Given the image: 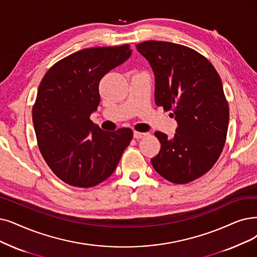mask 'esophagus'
I'll return each instance as SVG.
<instances>
[{
    "label": "esophagus",
    "mask_w": 257,
    "mask_h": 257,
    "mask_svg": "<svg viewBox=\"0 0 257 257\" xmlns=\"http://www.w3.org/2000/svg\"><path fill=\"white\" fill-rule=\"evenodd\" d=\"M146 136H148V133H142V132H137V131L134 132V138L135 139H141V138L146 137Z\"/></svg>",
    "instance_id": "obj_1"
}]
</instances>
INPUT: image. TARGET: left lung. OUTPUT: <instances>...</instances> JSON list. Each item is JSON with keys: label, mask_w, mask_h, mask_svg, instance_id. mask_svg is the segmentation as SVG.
<instances>
[{"label": "left lung", "mask_w": 257, "mask_h": 257, "mask_svg": "<svg viewBox=\"0 0 257 257\" xmlns=\"http://www.w3.org/2000/svg\"><path fill=\"white\" fill-rule=\"evenodd\" d=\"M155 75V103L177 121L172 139L156 132L161 149L151 159L167 180L184 184L208 173L223 150L229 104L210 61L188 46L164 41L136 45Z\"/></svg>", "instance_id": "1"}]
</instances>
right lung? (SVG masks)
<instances>
[{"instance_id":"1","label":"right lung","mask_w":257,"mask_h":257,"mask_svg":"<svg viewBox=\"0 0 257 257\" xmlns=\"http://www.w3.org/2000/svg\"><path fill=\"white\" fill-rule=\"evenodd\" d=\"M131 54L128 44L84 48L58 61L41 81L33 106L37 143L69 186L91 188L107 179L130 145L131 128L104 132L89 118L100 103V80Z\"/></svg>"}]
</instances>
